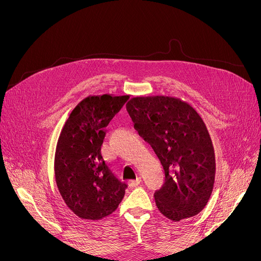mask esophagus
Masks as SVG:
<instances>
[{"instance_id": "34e87169", "label": "esophagus", "mask_w": 261, "mask_h": 261, "mask_svg": "<svg viewBox=\"0 0 261 261\" xmlns=\"http://www.w3.org/2000/svg\"><path fill=\"white\" fill-rule=\"evenodd\" d=\"M140 183H141V178H140V177H137L136 179H130V180H128V185H129L130 187H136V186H138Z\"/></svg>"}]
</instances>
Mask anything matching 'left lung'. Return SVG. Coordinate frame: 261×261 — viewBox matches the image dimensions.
Segmentation results:
<instances>
[{"instance_id": "left-lung-1", "label": "left lung", "mask_w": 261, "mask_h": 261, "mask_svg": "<svg viewBox=\"0 0 261 261\" xmlns=\"http://www.w3.org/2000/svg\"><path fill=\"white\" fill-rule=\"evenodd\" d=\"M126 110L164 170V183L154 193L158 209L173 221L196 216L208 202L216 173L201 117L185 102L163 96L132 98Z\"/></svg>"}]
</instances>
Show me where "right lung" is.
Returning <instances> with one entry per match:
<instances>
[{
    "label": "right lung",
    "mask_w": 261,
    "mask_h": 261,
    "mask_svg": "<svg viewBox=\"0 0 261 261\" xmlns=\"http://www.w3.org/2000/svg\"><path fill=\"white\" fill-rule=\"evenodd\" d=\"M129 97H88L70 113L55 152V180L76 216L99 220L116 210L127 184L118 179L101 154L105 128Z\"/></svg>",
    "instance_id": "obj_1"
}]
</instances>
